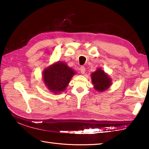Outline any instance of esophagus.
<instances>
[{
    "label": "esophagus",
    "instance_id": "34e87169",
    "mask_svg": "<svg viewBox=\"0 0 149 149\" xmlns=\"http://www.w3.org/2000/svg\"><path fill=\"white\" fill-rule=\"evenodd\" d=\"M80 71L82 74H84L85 72V68L84 66H81L80 68Z\"/></svg>",
    "mask_w": 149,
    "mask_h": 149
}]
</instances>
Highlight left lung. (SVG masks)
I'll list each match as a JSON object with an SVG mask.
<instances>
[{"mask_svg":"<svg viewBox=\"0 0 149 149\" xmlns=\"http://www.w3.org/2000/svg\"><path fill=\"white\" fill-rule=\"evenodd\" d=\"M91 81L94 89L99 92L104 91L112 85V79L102 69L98 68L91 75Z\"/></svg>","mask_w":149,"mask_h":149,"instance_id":"1","label":"left lung"}]
</instances>
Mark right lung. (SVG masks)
I'll list each match as a JSON object with an SVG mask.
<instances>
[{"instance_id": "obj_1", "label": "right lung", "mask_w": 149, "mask_h": 149, "mask_svg": "<svg viewBox=\"0 0 149 149\" xmlns=\"http://www.w3.org/2000/svg\"><path fill=\"white\" fill-rule=\"evenodd\" d=\"M75 74L76 72L66 63L58 61L45 68L42 74L47 89L52 93L58 94L65 90Z\"/></svg>"}]
</instances>
